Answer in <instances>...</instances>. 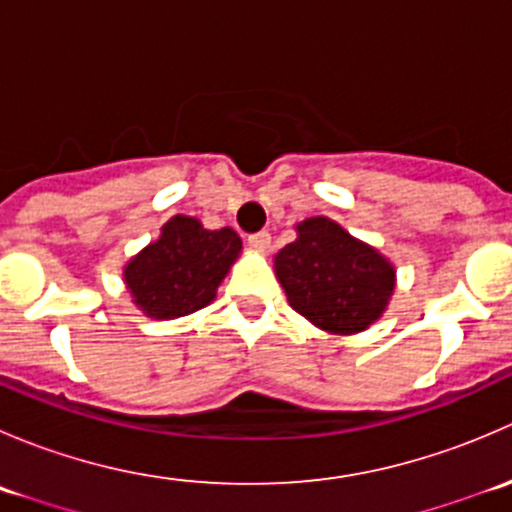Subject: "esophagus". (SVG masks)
I'll return each instance as SVG.
<instances>
[{
    "mask_svg": "<svg viewBox=\"0 0 512 512\" xmlns=\"http://www.w3.org/2000/svg\"><path fill=\"white\" fill-rule=\"evenodd\" d=\"M270 245H272L270 232H255V235H250V247H252V250L267 252V250H270Z\"/></svg>",
    "mask_w": 512,
    "mask_h": 512,
    "instance_id": "1",
    "label": "esophagus"
}]
</instances>
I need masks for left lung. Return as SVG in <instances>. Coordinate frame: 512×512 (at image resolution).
<instances>
[{"instance_id":"obj_1","label":"left lung","mask_w":512,"mask_h":512,"mask_svg":"<svg viewBox=\"0 0 512 512\" xmlns=\"http://www.w3.org/2000/svg\"><path fill=\"white\" fill-rule=\"evenodd\" d=\"M294 232V242L275 255L289 307L337 337L379 322L394 297V262L324 215L302 220Z\"/></svg>"}]
</instances>
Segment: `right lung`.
I'll list each match as a JSON object with an SVG mask.
<instances>
[{
    "label": "right lung",
    "instance_id": "1",
    "mask_svg": "<svg viewBox=\"0 0 512 512\" xmlns=\"http://www.w3.org/2000/svg\"><path fill=\"white\" fill-rule=\"evenodd\" d=\"M240 252L232 227L205 230L198 218L173 215L156 240L123 265V285L146 317H188L218 297Z\"/></svg>",
    "mask_w": 512,
    "mask_h": 512
}]
</instances>
